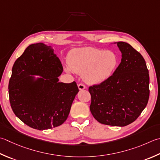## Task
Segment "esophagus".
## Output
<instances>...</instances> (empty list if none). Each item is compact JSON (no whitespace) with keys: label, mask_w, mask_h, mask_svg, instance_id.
<instances>
[{"label":"esophagus","mask_w":160,"mask_h":160,"mask_svg":"<svg viewBox=\"0 0 160 160\" xmlns=\"http://www.w3.org/2000/svg\"><path fill=\"white\" fill-rule=\"evenodd\" d=\"M78 89H79L80 90H82V89H84L86 88L85 85H84V84L82 83H80V84H78Z\"/></svg>","instance_id":"34e87169"}]
</instances>
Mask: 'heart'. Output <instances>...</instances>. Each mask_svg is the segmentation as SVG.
<instances>
[{
    "mask_svg": "<svg viewBox=\"0 0 160 160\" xmlns=\"http://www.w3.org/2000/svg\"><path fill=\"white\" fill-rule=\"evenodd\" d=\"M67 71L82 74L89 84H100L109 79L118 64L117 55L111 51L86 47L72 51L68 55Z\"/></svg>",
    "mask_w": 160,
    "mask_h": 160,
    "instance_id": "obj_1",
    "label": "heart"
}]
</instances>
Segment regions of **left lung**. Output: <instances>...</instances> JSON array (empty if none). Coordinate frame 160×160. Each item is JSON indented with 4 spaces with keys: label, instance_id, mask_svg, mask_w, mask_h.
I'll return each mask as SVG.
<instances>
[{
    "label": "left lung",
    "instance_id": "8db88e82",
    "mask_svg": "<svg viewBox=\"0 0 160 160\" xmlns=\"http://www.w3.org/2000/svg\"><path fill=\"white\" fill-rule=\"evenodd\" d=\"M121 62L111 77L89 87L90 111L99 123L126 126L135 121L148 102L149 73L145 59L129 43L117 42Z\"/></svg>",
    "mask_w": 160,
    "mask_h": 160
}]
</instances>
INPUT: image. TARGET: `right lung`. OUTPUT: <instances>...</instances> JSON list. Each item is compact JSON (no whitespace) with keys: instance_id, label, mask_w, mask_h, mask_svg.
Listing matches in <instances>:
<instances>
[{"instance_id":"add662e5","label":"right lung","mask_w":160,"mask_h":160,"mask_svg":"<svg viewBox=\"0 0 160 160\" xmlns=\"http://www.w3.org/2000/svg\"><path fill=\"white\" fill-rule=\"evenodd\" d=\"M63 71L53 49L43 43L31 44L12 67L8 89L14 114L27 126L43 130L67 120L78 92L76 82H59ZM34 74L42 77L34 79Z\"/></svg>"}]
</instances>
